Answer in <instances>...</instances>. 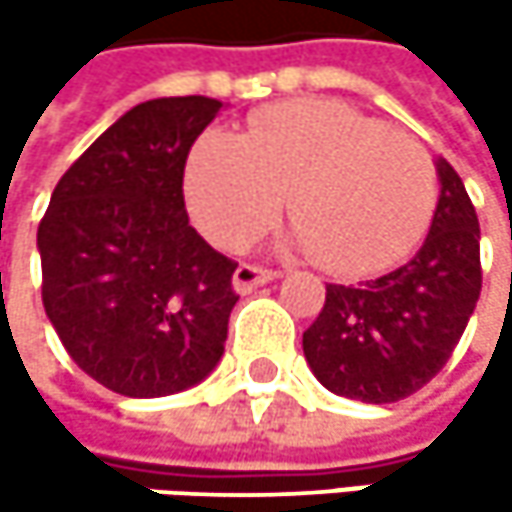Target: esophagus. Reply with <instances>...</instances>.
<instances>
[{"instance_id":"34e87169","label":"esophagus","mask_w":512,"mask_h":512,"mask_svg":"<svg viewBox=\"0 0 512 512\" xmlns=\"http://www.w3.org/2000/svg\"><path fill=\"white\" fill-rule=\"evenodd\" d=\"M272 278H275V272H269V269H260V266H252V263H240L237 272H234V290L240 296H246V293H252L257 287L269 284Z\"/></svg>"}]
</instances>
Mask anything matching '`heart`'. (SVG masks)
Wrapping results in <instances>:
<instances>
[{
  "label": "heart",
  "instance_id": "heart-1",
  "mask_svg": "<svg viewBox=\"0 0 512 512\" xmlns=\"http://www.w3.org/2000/svg\"><path fill=\"white\" fill-rule=\"evenodd\" d=\"M284 198L296 249L338 275H364L418 240L436 168L421 142L335 100L266 106L249 136L210 130L186 159L189 213L219 246L252 240Z\"/></svg>",
  "mask_w": 512,
  "mask_h": 512
}]
</instances>
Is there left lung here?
<instances>
[{
	"label": "left lung",
	"mask_w": 512,
	"mask_h": 512,
	"mask_svg": "<svg viewBox=\"0 0 512 512\" xmlns=\"http://www.w3.org/2000/svg\"><path fill=\"white\" fill-rule=\"evenodd\" d=\"M439 201L409 263L364 284H326L302 335L311 373L338 397L394 403L424 388L460 344L480 296V225L460 174L436 159Z\"/></svg>",
	"instance_id": "8db88e82"
}]
</instances>
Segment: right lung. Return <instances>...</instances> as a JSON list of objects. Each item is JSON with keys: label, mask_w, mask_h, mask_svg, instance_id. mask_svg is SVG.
Listing matches in <instances>:
<instances>
[{"label": "right lung", "mask_w": 512, "mask_h": 512, "mask_svg": "<svg viewBox=\"0 0 512 512\" xmlns=\"http://www.w3.org/2000/svg\"><path fill=\"white\" fill-rule=\"evenodd\" d=\"M225 109L156 97L124 112L58 180L38 228L44 308L70 358L124 397H165L225 356L237 263L189 225V148Z\"/></svg>", "instance_id": "add662e5"}]
</instances>
